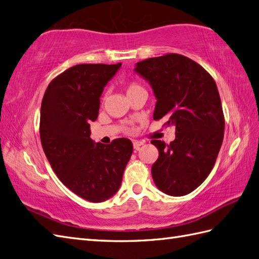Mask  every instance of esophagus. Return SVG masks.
<instances>
[{
  "label": "esophagus",
  "mask_w": 259,
  "mask_h": 259,
  "mask_svg": "<svg viewBox=\"0 0 259 259\" xmlns=\"http://www.w3.org/2000/svg\"><path fill=\"white\" fill-rule=\"evenodd\" d=\"M144 142L143 141H139V140H135L134 141V148L136 149V150H138V149H139L141 146H142V144H143Z\"/></svg>",
  "instance_id": "34e87169"
}]
</instances>
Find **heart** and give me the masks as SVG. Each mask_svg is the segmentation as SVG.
<instances>
[{
	"label": "heart",
	"instance_id": "obj_1",
	"mask_svg": "<svg viewBox=\"0 0 259 259\" xmlns=\"http://www.w3.org/2000/svg\"><path fill=\"white\" fill-rule=\"evenodd\" d=\"M123 88L125 90V94L129 97L132 94H136L137 92H140V90H144L143 87L140 85L137 80H127L123 82Z\"/></svg>",
	"mask_w": 259,
	"mask_h": 259
}]
</instances>
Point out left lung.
Returning <instances> with one entry per match:
<instances>
[{
    "label": "left lung",
    "mask_w": 259,
    "mask_h": 259,
    "mask_svg": "<svg viewBox=\"0 0 259 259\" xmlns=\"http://www.w3.org/2000/svg\"><path fill=\"white\" fill-rule=\"evenodd\" d=\"M136 71L150 82L157 98L154 120L166 117L176 139L151 140L159 158L151 173L157 188L172 196L191 193L211 173L224 138L225 119L213 77L180 54L137 63Z\"/></svg>",
    "instance_id": "obj_1"
}]
</instances>
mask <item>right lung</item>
<instances>
[{
  "label": "right lung",
  "mask_w": 259,
  "mask_h": 259,
  "mask_svg": "<svg viewBox=\"0 0 259 259\" xmlns=\"http://www.w3.org/2000/svg\"><path fill=\"white\" fill-rule=\"evenodd\" d=\"M121 63L79 64L56 76L41 100L39 137L53 171L64 185L89 202L116 193L134 146L119 138L94 143L90 121L98 117L104 87Z\"/></svg>",
  "instance_id": "right-lung-1"
}]
</instances>
